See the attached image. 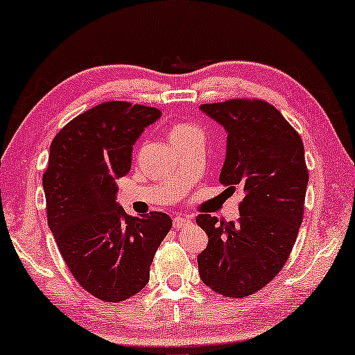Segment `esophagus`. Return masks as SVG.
Instances as JSON below:
<instances>
[{
    "mask_svg": "<svg viewBox=\"0 0 355 355\" xmlns=\"http://www.w3.org/2000/svg\"><path fill=\"white\" fill-rule=\"evenodd\" d=\"M191 223H192V218L189 217V215H178V217H174V220H173V225L176 230L187 227V225H191Z\"/></svg>",
    "mask_w": 355,
    "mask_h": 355,
    "instance_id": "obj_1",
    "label": "esophagus"
}]
</instances>
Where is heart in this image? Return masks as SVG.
I'll use <instances>...</instances> for the list:
<instances>
[{"label": "heart", "instance_id": "heart-1", "mask_svg": "<svg viewBox=\"0 0 355 355\" xmlns=\"http://www.w3.org/2000/svg\"><path fill=\"white\" fill-rule=\"evenodd\" d=\"M197 128L192 127V125H187V123H179V125H174L171 133H169V137L171 138H179V137H184V135H189V133L196 132Z\"/></svg>", "mask_w": 355, "mask_h": 355}]
</instances>
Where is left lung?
<instances>
[{
  "mask_svg": "<svg viewBox=\"0 0 355 355\" xmlns=\"http://www.w3.org/2000/svg\"><path fill=\"white\" fill-rule=\"evenodd\" d=\"M202 112L227 132L220 182L241 186L238 222L196 218L209 245L197 256L202 282L220 295L243 298L280 272L303 220L308 186L305 148L298 133L274 105L232 99L202 104Z\"/></svg>",
  "mask_w": 355,
  "mask_h": 355,
  "instance_id": "obj_1",
  "label": "left lung"
}]
</instances>
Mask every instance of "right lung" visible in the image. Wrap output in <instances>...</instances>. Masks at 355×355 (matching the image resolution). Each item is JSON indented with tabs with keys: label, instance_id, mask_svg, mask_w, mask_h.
<instances>
[{
	"label": "right lung",
	"instance_id": "right-lung-1",
	"mask_svg": "<svg viewBox=\"0 0 355 355\" xmlns=\"http://www.w3.org/2000/svg\"><path fill=\"white\" fill-rule=\"evenodd\" d=\"M161 112L112 101L67 123L50 145L42 184L50 232L78 284L104 302H123L150 280L155 252L171 230L163 211L130 217L117 179L130 171L135 141Z\"/></svg>",
	"mask_w": 355,
	"mask_h": 355
}]
</instances>
